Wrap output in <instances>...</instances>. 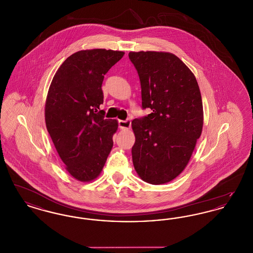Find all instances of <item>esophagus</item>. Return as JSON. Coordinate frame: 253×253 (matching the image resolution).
Instances as JSON below:
<instances>
[{
    "mask_svg": "<svg viewBox=\"0 0 253 253\" xmlns=\"http://www.w3.org/2000/svg\"><path fill=\"white\" fill-rule=\"evenodd\" d=\"M119 126L121 130H129L131 127V121L127 120V121H119Z\"/></svg>",
    "mask_w": 253,
    "mask_h": 253,
    "instance_id": "obj_1",
    "label": "esophagus"
}]
</instances>
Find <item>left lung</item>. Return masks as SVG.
<instances>
[{
  "label": "left lung",
  "instance_id": "8db88e82",
  "mask_svg": "<svg viewBox=\"0 0 253 253\" xmlns=\"http://www.w3.org/2000/svg\"><path fill=\"white\" fill-rule=\"evenodd\" d=\"M137 70L142 108L152 113L132 121V163L142 180L161 185L188 165L203 129V103L195 76L172 53L130 52Z\"/></svg>",
  "mask_w": 253,
  "mask_h": 253
}]
</instances>
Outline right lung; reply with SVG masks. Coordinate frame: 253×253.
I'll return each mask as SVG.
<instances>
[{
  "label": "right lung",
  "mask_w": 253,
  "mask_h": 253,
  "mask_svg": "<svg viewBox=\"0 0 253 253\" xmlns=\"http://www.w3.org/2000/svg\"><path fill=\"white\" fill-rule=\"evenodd\" d=\"M124 54L106 49L78 51L62 62L49 86L46 129L65 169L77 180H95L112 150L119 122L104 119L99 109L101 85Z\"/></svg>",
  "instance_id": "right-lung-1"
}]
</instances>
